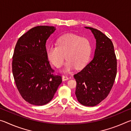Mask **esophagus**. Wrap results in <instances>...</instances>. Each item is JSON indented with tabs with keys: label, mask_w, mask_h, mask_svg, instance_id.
I'll return each mask as SVG.
<instances>
[{
	"label": "esophagus",
	"mask_w": 131,
	"mask_h": 131,
	"mask_svg": "<svg viewBox=\"0 0 131 131\" xmlns=\"http://www.w3.org/2000/svg\"><path fill=\"white\" fill-rule=\"evenodd\" d=\"M62 81H66V80H68L69 79V77L66 76H62Z\"/></svg>",
	"instance_id": "obj_1"
}]
</instances>
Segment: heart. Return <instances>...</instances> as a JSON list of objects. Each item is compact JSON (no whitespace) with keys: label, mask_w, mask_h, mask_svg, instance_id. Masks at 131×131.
Wrapping results in <instances>:
<instances>
[{"label":"heart","mask_w":131,"mask_h":131,"mask_svg":"<svg viewBox=\"0 0 131 131\" xmlns=\"http://www.w3.org/2000/svg\"><path fill=\"white\" fill-rule=\"evenodd\" d=\"M92 46L89 40L73 34H67L58 39L57 46L47 50V57L53 65L59 68L65 59L67 62L63 72H68L76 67L83 68L90 60Z\"/></svg>","instance_id":"obj_1"}]
</instances>
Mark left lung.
Returning <instances> with one entry per match:
<instances>
[{
	"mask_svg": "<svg viewBox=\"0 0 131 131\" xmlns=\"http://www.w3.org/2000/svg\"><path fill=\"white\" fill-rule=\"evenodd\" d=\"M91 30L96 39L94 57L74 75L77 83L75 94L81 105L94 106L104 100L112 90L117 74V59L111 40L96 29Z\"/></svg>",
	"mask_w": 131,
	"mask_h": 131,
	"instance_id": "1",
	"label": "left lung"
}]
</instances>
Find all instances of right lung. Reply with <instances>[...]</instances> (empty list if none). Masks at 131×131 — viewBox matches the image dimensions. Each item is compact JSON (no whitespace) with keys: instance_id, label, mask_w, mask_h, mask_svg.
Wrapping results in <instances>:
<instances>
[{"instance_id":"add662e5","label":"right lung","mask_w":131,"mask_h":131,"mask_svg":"<svg viewBox=\"0 0 131 131\" xmlns=\"http://www.w3.org/2000/svg\"><path fill=\"white\" fill-rule=\"evenodd\" d=\"M55 29L54 26H36L19 37L15 45L12 62L15 83L23 99L32 105L48 103L62 83L61 76L52 74L46 47Z\"/></svg>"}]
</instances>
